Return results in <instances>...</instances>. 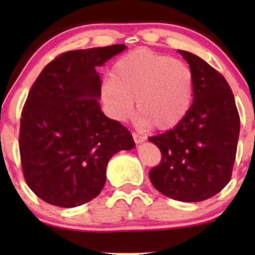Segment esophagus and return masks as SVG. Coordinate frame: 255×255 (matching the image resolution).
<instances>
[{
    "instance_id": "obj_1",
    "label": "esophagus",
    "mask_w": 255,
    "mask_h": 255,
    "mask_svg": "<svg viewBox=\"0 0 255 255\" xmlns=\"http://www.w3.org/2000/svg\"><path fill=\"white\" fill-rule=\"evenodd\" d=\"M133 139H134V142L137 143V144H139V143H143V142H145V139H146V137L145 135H142V134H138V133H133Z\"/></svg>"
}]
</instances>
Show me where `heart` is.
<instances>
[{"label":"heart","instance_id":"heart-1","mask_svg":"<svg viewBox=\"0 0 255 255\" xmlns=\"http://www.w3.org/2000/svg\"><path fill=\"white\" fill-rule=\"evenodd\" d=\"M194 91V74L184 61L139 48L113 64L111 78L101 86V99L113 120H127L135 101L143 123L168 130L187 116Z\"/></svg>","mask_w":255,"mask_h":255}]
</instances>
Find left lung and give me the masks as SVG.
<instances>
[{"label": "left lung", "mask_w": 255, "mask_h": 255, "mask_svg": "<svg viewBox=\"0 0 255 255\" xmlns=\"http://www.w3.org/2000/svg\"><path fill=\"white\" fill-rule=\"evenodd\" d=\"M194 74L191 109L180 125L148 139L161 151L149 171L153 186L165 196L199 202L230 182L239 137V115L226 79L195 54L177 50Z\"/></svg>", "instance_id": "left-lung-1"}]
</instances>
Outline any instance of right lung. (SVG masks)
Returning <instances> with one entry per match:
<instances>
[{
  "label": "right lung",
  "instance_id": "right-lung-1",
  "mask_svg": "<svg viewBox=\"0 0 255 255\" xmlns=\"http://www.w3.org/2000/svg\"><path fill=\"white\" fill-rule=\"evenodd\" d=\"M125 44L56 56L34 81L22 111L19 153L25 182L58 207L91 201L104 189L110 159L135 146L132 134L101 111L96 71Z\"/></svg>",
  "mask_w": 255,
  "mask_h": 255
}]
</instances>
